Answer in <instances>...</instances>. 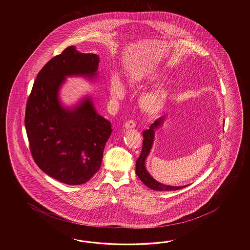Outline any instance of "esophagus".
Wrapping results in <instances>:
<instances>
[{
    "label": "esophagus",
    "mask_w": 250,
    "mask_h": 250,
    "mask_svg": "<svg viewBox=\"0 0 250 250\" xmlns=\"http://www.w3.org/2000/svg\"><path fill=\"white\" fill-rule=\"evenodd\" d=\"M123 127L127 128H127H134V127H136V123L134 121H128V122L124 124Z\"/></svg>",
    "instance_id": "34e87169"
}]
</instances>
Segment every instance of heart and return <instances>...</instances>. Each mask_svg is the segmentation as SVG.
Wrapping results in <instances>:
<instances>
[{
  "instance_id": "heart-1",
  "label": "heart",
  "mask_w": 250,
  "mask_h": 250,
  "mask_svg": "<svg viewBox=\"0 0 250 250\" xmlns=\"http://www.w3.org/2000/svg\"><path fill=\"white\" fill-rule=\"evenodd\" d=\"M164 78L160 72L145 73L135 71L127 75V84L133 88L143 87L145 85L157 82ZM110 96L113 101L123 100L126 96V87L118 76H113L109 85ZM170 96V90L167 86H158L143 93L139 98V106L144 112L154 115L158 114L165 109Z\"/></svg>"
}]
</instances>
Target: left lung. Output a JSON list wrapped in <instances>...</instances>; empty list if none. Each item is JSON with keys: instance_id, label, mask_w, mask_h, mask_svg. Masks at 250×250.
<instances>
[{"instance_id": "1", "label": "left lung", "mask_w": 250, "mask_h": 250, "mask_svg": "<svg viewBox=\"0 0 250 250\" xmlns=\"http://www.w3.org/2000/svg\"><path fill=\"white\" fill-rule=\"evenodd\" d=\"M166 115L160 117L159 119L155 120L148 129L145 130L143 132V146H142V151L140 156L136 162V173L140 181L143 182L144 184L149 188L154 189V190H158V191H170V190H178L183 188L186 186H170V185H165L163 183H160L157 181H155L152 176L150 175L146 168V160L147 158L150 151L152 149V146L154 144V135L155 131L163 126L165 123Z\"/></svg>"}]
</instances>
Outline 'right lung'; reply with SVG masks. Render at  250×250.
<instances>
[{
    "instance_id": "1",
    "label": "right lung",
    "mask_w": 250,
    "mask_h": 250,
    "mask_svg": "<svg viewBox=\"0 0 250 250\" xmlns=\"http://www.w3.org/2000/svg\"><path fill=\"white\" fill-rule=\"evenodd\" d=\"M98 64L95 53L66 48L39 71L27 100L25 127L34 161L44 173L68 185L84 184L100 169L112 129L91 96L64 106L59 93L67 77L96 79Z\"/></svg>"
}]
</instances>
